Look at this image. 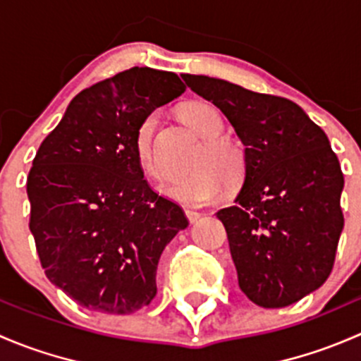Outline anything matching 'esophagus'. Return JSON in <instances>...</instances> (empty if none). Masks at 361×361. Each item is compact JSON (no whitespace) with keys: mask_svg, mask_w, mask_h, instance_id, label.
<instances>
[{"mask_svg":"<svg viewBox=\"0 0 361 361\" xmlns=\"http://www.w3.org/2000/svg\"><path fill=\"white\" fill-rule=\"evenodd\" d=\"M185 214H187V218H188V220H190V221H195L199 216H201V213H199V211L190 209V207H187V209H185Z\"/></svg>","mask_w":361,"mask_h":361,"instance_id":"1","label":"esophagus"}]
</instances>
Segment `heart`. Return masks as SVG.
<instances>
[{"label": "heart", "instance_id": "heart-1", "mask_svg": "<svg viewBox=\"0 0 361 361\" xmlns=\"http://www.w3.org/2000/svg\"><path fill=\"white\" fill-rule=\"evenodd\" d=\"M181 118L195 134L204 137V143L192 162L194 173L169 185L166 194L178 202L197 206L213 201L220 192V185L228 190L238 188L245 180L246 157L238 143L220 136L224 133L220 113L206 103H188L181 108ZM155 129L157 113H152L137 127L134 136V154L140 167L148 176L159 178Z\"/></svg>", "mask_w": 361, "mask_h": 361}]
</instances>
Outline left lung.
I'll return each instance as SVG.
<instances>
[{
	"mask_svg": "<svg viewBox=\"0 0 361 361\" xmlns=\"http://www.w3.org/2000/svg\"><path fill=\"white\" fill-rule=\"evenodd\" d=\"M245 145V185L216 213L239 288L260 307H286L318 290L344 227V174L322 127L293 101L202 75H183Z\"/></svg>",
	"mask_w": 361,
	"mask_h": 361,
	"instance_id": "left-lung-1",
	"label": "left lung"
}]
</instances>
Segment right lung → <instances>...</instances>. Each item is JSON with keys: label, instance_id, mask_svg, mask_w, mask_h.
Returning a JSON list of instances; mask_svg holds the SVG:
<instances>
[{"label": "right lung", "instance_id": "add662e5", "mask_svg": "<svg viewBox=\"0 0 361 361\" xmlns=\"http://www.w3.org/2000/svg\"><path fill=\"white\" fill-rule=\"evenodd\" d=\"M185 89L171 71L126 69L73 97L36 152L27 176L36 253L50 283L89 311L150 304L160 255L188 225L134 154L140 123Z\"/></svg>", "mask_w": 361, "mask_h": 361}]
</instances>
